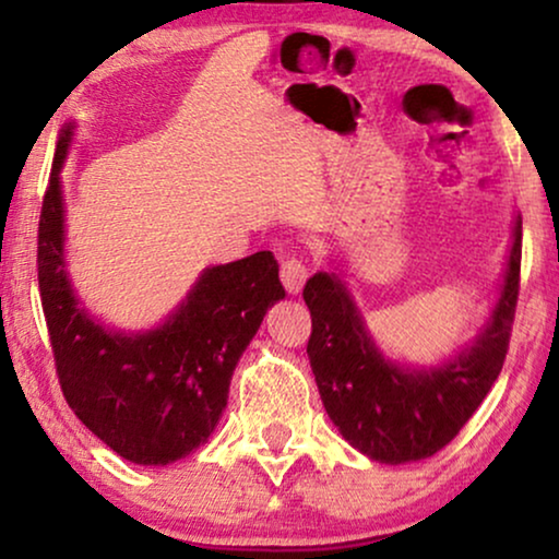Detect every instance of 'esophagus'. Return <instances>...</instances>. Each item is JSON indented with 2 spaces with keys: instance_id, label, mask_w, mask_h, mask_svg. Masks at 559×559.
Wrapping results in <instances>:
<instances>
[{
  "instance_id": "1",
  "label": "esophagus",
  "mask_w": 559,
  "mask_h": 559,
  "mask_svg": "<svg viewBox=\"0 0 559 559\" xmlns=\"http://www.w3.org/2000/svg\"><path fill=\"white\" fill-rule=\"evenodd\" d=\"M280 277H282V285H285L287 293H300L305 280L310 277V270H308V262L300 257H287L285 262L280 266Z\"/></svg>"
}]
</instances>
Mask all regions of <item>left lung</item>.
<instances>
[{
    "mask_svg": "<svg viewBox=\"0 0 559 559\" xmlns=\"http://www.w3.org/2000/svg\"><path fill=\"white\" fill-rule=\"evenodd\" d=\"M522 272V218L501 297L471 348L438 369H402L381 356L338 274L318 272L302 289L312 333L308 356L320 400L338 432L379 463L430 457L461 432L499 379L514 325Z\"/></svg>",
    "mask_w": 559,
    "mask_h": 559,
    "instance_id": "left-lung-1",
    "label": "left lung"
}]
</instances>
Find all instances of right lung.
<instances>
[{
	"label": "right lung",
	"instance_id": "right-lung-1",
	"mask_svg": "<svg viewBox=\"0 0 559 559\" xmlns=\"http://www.w3.org/2000/svg\"><path fill=\"white\" fill-rule=\"evenodd\" d=\"M73 124L58 136L37 226V282L68 407L114 453L167 465L216 430L243 348L285 297L272 251L211 266L186 302L150 333H111L79 308L63 259L60 167Z\"/></svg>",
	"mask_w": 559,
	"mask_h": 559
}]
</instances>
